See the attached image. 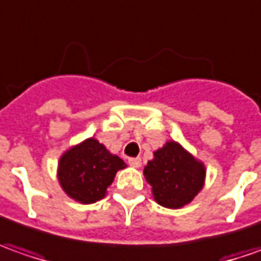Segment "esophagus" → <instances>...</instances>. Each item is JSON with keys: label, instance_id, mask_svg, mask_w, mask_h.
I'll return each instance as SVG.
<instances>
[{"label": "esophagus", "instance_id": "esophagus-1", "mask_svg": "<svg viewBox=\"0 0 261 261\" xmlns=\"http://www.w3.org/2000/svg\"><path fill=\"white\" fill-rule=\"evenodd\" d=\"M128 163H130L133 167H140V166H141V159H140V158H131V159H128Z\"/></svg>", "mask_w": 261, "mask_h": 261}]
</instances>
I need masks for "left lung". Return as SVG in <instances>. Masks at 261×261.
<instances>
[{
  "label": "left lung",
  "mask_w": 261,
  "mask_h": 261,
  "mask_svg": "<svg viewBox=\"0 0 261 261\" xmlns=\"http://www.w3.org/2000/svg\"><path fill=\"white\" fill-rule=\"evenodd\" d=\"M153 156L143 173L151 186L154 201L170 210L192 202L205 185L206 169L202 162L173 140L166 141Z\"/></svg>",
  "instance_id": "left-lung-1"
}]
</instances>
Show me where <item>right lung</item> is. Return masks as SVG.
Listing matches in <instances>:
<instances>
[{"mask_svg":"<svg viewBox=\"0 0 261 261\" xmlns=\"http://www.w3.org/2000/svg\"><path fill=\"white\" fill-rule=\"evenodd\" d=\"M127 165L94 137L68 148L58 163L63 192L79 203H94L107 195L118 170Z\"/></svg>","mask_w":261,"mask_h":261,"instance_id":"1","label":"right lung"}]
</instances>
